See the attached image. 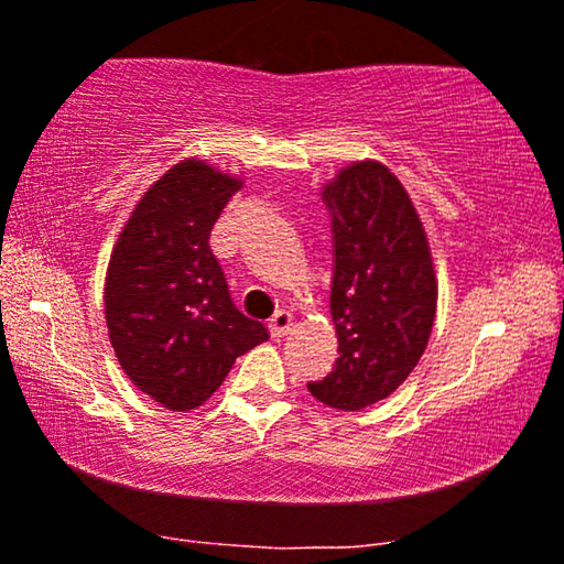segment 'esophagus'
Listing matches in <instances>:
<instances>
[{
	"instance_id": "34e87169",
	"label": "esophagus",
	"mask_w": 564,
	"mask_h": 564,
	"mask_svg": "<svg viewBox=\"0 0 564 564\" xmlns=\"http://www.w3.org/2000/svg\"><path fill=\"white\" fill-rule=\"evenodd\" d=\"M292 328V315L288 311H276L272 318H269V334L272 338H284Z\"/></svg>"
}]
</instances>
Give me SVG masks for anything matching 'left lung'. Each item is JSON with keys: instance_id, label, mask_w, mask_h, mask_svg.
Returning a JSON list of instances; mask_svg holds the SVG:
<instances>
[{"instance_id": "1", "label": "left lung", "mask_w": 564, "mask_h": 564, "mask_svg": "<svg viewBox=\"0 0 564 564\" xmlns=\"http://www.w3.org/2000/svg\"><path fill=\"white\" fill-rule=\"evenodd\" d=\"M334 226V372L307 384L338 411L392 395L426 351L438 282L411 195L380 161H351L323 184Z\"/></svg>"}]
</instances>
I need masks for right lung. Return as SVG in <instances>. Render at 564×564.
I'll use <instances>...</instances> for the list:
<instances>
[{
    "instance_id": "add662e5",
    "label": "right lung",
    "mask_w": 564,
    "mask_h": 564,
    "mask_svg": "<svg viewBox=\"0 0 564 564\" xmlns=\"http://www.w3.org/2000/svg\"><path fill=\"white\" fill-rule=\"evenodd\" d=\"M241 180L184 159L145 189L105 276V321L122 372L174 413L203 405L234 361L264 344V323L234 305L210 230Z\"/></svg>"
}]
</instances>
